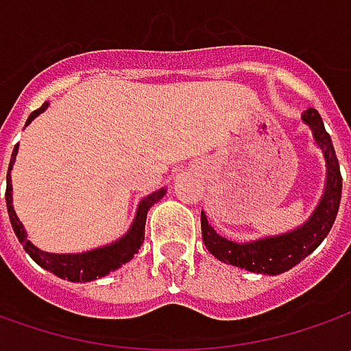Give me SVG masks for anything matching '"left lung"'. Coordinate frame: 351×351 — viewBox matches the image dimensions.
Returning a JSON list of instances; mask_svg holds the SVG:
<instances>
[{"instance_id": "8db88e82", "label": "left lung", "mask_w": 351, "mask_h": 351, "mask_svg": "<svg viewBox=\"0 0 351 351\" xmlns=\"http://www.w3.org/2000/svg\"><path fill=\"white\" fill-rule=\"evenodd\" d=\"M303 123L311 128L313 141L320 148L326 164V182L324 191L313 210V215L301 226L293 228L289 232L276 236H263L252 242H234L221 236L207 221L205 210H201V234L203 242L210 254L224 263H230L236 267H242L252 274L263 276H279L283 271H289L299 262H303L308 254H313L320 246V242L328 236L332 224L336 221V215L340 209V197H342V176L340 164L332 146L330 134L326 132L324 123L318 115L317 109H306L303 115Z\"/></svg>"}]
</instances>
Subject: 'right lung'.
<instances>
[{"label":"right lung","mask_w":351,"mask_h":351,"mask_svg":"<svg viewBox=\"0 0 351 351\" xmlns=\"http://www.w3.org/2000/svg\"><path fill=\"white\" fill-rule=\"evenodd\" d=\"M48 103H45L40 109L33 111L27 125H31V121H34L36 117L40 115L43 111H47ZM19 150V144L13 148L11 154V162H9V169H7V189H5V203L7 213H9V221L11 226L15 230V236L19 238V242L23 244L25 252L33 258L34 262L38 263L40 267H45L47 271L58 276L60 279H68L74 283H86V281H93L97 277H105L107 274L119 269L123 263L130 262L134 258V254H138L142 242H144V224H146V215L150 207L158 203L162 197L166 195V187L158 189L154 193L146 195L141 199L132 224L128 226V230L121 238H117L115 242L105 244L99 248L88 250V252H77V254H52V252H45V250L36 248L31 240H27V230L19 221L17 213L13 209V185H11V169L15 164V156Z\"/></svg>","instance_id":"right-lung-1"}]
</instances>
